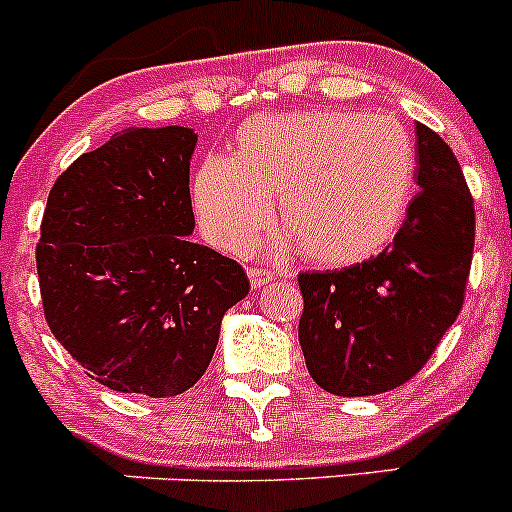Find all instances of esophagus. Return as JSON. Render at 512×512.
<instances>
[{
    "label": "esophagus",
    "instance_id": "esophagus-1",
    "mask_svg": "<svg viewBox=\"0 0 512 512\" xmlns=\"http://www.w3.org/2000/svg\"><path fill=\"white\" fill-rule=\"evenodd\" d=\"M247 277H250L252 287H265L275 280L270 270H262V267H247Z\"/></svg>",
    "mask_w": 512,
    "mask_h": 512
}]
</instances>
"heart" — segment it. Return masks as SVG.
<instances>
[{
    "mask_svg": "<svg viewBox=\"0 0 512 512\" xmlns=\"http://www.w3.org/2000/svg\"><path fill=\"white\" fill-rule=\"evenodd\" d=\"M416 156L391 118L352 111L255 116L237 131L235 158L210 156L193 178L200 230L220 250H242L270 218V252L302 250L322 267L379 255L404 223Z\"/></svg>",
    "mask_w": 512,
    "mask_h": 512,
    "instance_id": "b5f03b06",
    "label": "heart"
}]
</instances>
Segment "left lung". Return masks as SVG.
<instances>
[{
	"label": "left lung",
	"instance_id": "1",
	"mask_svg": "<svg viewBox=\"0 0 512 512\" xmlns=\"http://www.w3.org/2000/svg\"><path fill=\"white\" fill-rule=\"evenodd\" d=\"M416 185L389 250L344 270L299 275V344L309 376L329 394L374 396L406 384L461 312L473 198L453 151L423 123Z\"/></svg>",
	"mask_w": 512,
	"mask_h": 512
}]
</instances>
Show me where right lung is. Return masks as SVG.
<instances>
[{"mask_svg": "<svg viewBox=\"0 0 512 512\" xmlns=\"http://www.w3.org/2000/svg\"><path fill=\"white\" fill-rule=\"evenodd\" d=\"M185 126L126 128L59 175L36 247L51 334L98 384L168 399L198 384L250 280L190 240Z\"/></svg>", "mask_w": 512, "mask_h": 512, "instance_id": "right-lung-1", "label": "right lung"}]
</instances>
